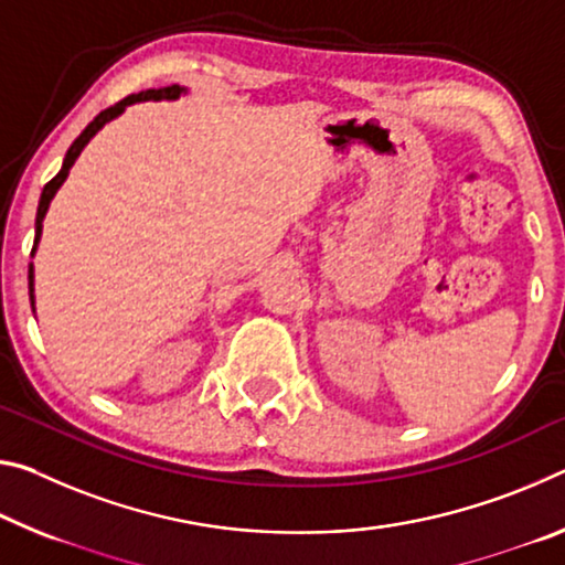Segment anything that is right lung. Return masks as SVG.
<instances>
[{"mask_svg": "<svg viewBox=\"0 0 565 565\" xmlns=\"http://www.w3.org/2000/svg\"><path fill=\"white\" fill-rule=\"evenodd\" d=\"M181 95H188V89L181 87V85H173V87H160V89H142V93L138 95H128L125 100H120L118 105L107 107V110H103L97 118L87 125V128L79 132V138L70 146L65 160H62V168L60 173L52 178V181L42 188V195H40V205H38V221H34V246H32V256L38 254V246H40V238H42V221L44 216H47L50 211V203L52 199H55L57 191L62 188V183L67 181L70 175V168L75 166V160L79 158V153H83L85 146L89 140H93L97 132H100L107 122H113L115 118H120V115L125 113V107L136 105V103H146V100H178ZM30 301H32V311H34V264H30Z\"/></svg>", "mask_w": 565, "mask_h": 565, "instance_id": "obj_1", "label": "right lung"}]
</instances>
